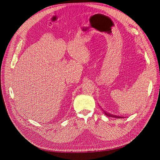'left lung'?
Here are the masks:
<instances>
[{
    "mask_svg": "<svg viewBox=\"0 0 160 160\" xmlns=\"http://www.w3.org/2000/svg\"><path fill=\"white\" fill-rule=\"evenodd\" d=\"M104 111V110H103ZM104 113L107 115V116H108V117H115V118H124V117H119V116H117V115H111V114H110V113H107V112H104Z\"/></svg>",
    "mask_w": 160,
    "mask_h": 160,
    "instance_id": "obj_1",
    "label": "left lung"
}]
</instances>
